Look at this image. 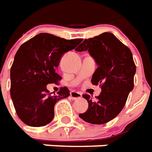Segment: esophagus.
Instances as JSON below:
<instances>
[{
	"label": "esophagus",
	"mask_w": 152,
	"mask_h": 152,
	"mask_svg": "<svg viewBox=\"0 0 152 152\" xmlns=\"http://www.w3.org/2000/svg\"><path fill=\"white\" fill-rule=\"evenodd\" d=\"M70 98L74 100H76V99H80L82 98V94L78 93V92H76V91H71L70 92Z\"/></svg>",
	"instance_id": "esophagus-1"
}]
</instances>
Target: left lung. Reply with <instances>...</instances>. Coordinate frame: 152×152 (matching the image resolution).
<instances>
[{
  "label": "left lung",
  "mask_w": 152,
  "mask_h": 152,
  "mask_svg": "<svg viewBox=\"0 0 152 152\" xmlns=\"http://www.w3.org/2000/svg\"><path fill=\"white\" fill-rule=\"evenodd\" d=\"M86 50L98 66L91 83L95 86L101 84L102 92L96 101L83 94L88 102V109L79 114V117L91 124H106L123 110L129 93L134 88L136 67L132 51L111 33L84 40L77 51Z\"/></svg>",
  "instance_id": "1"
}]
</instances>
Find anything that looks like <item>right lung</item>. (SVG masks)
I'll list each match as a JSON object with an SVG mask.
<instances>
[{
	"label": "right lung",
	"instance_id": "1",
	"mask_svg": "<svg viewBox=\"0 0 152 152\" xmlns=\"http://www.w3.org/2000/svg\"><path fill=\"white\" fill-rule=\"evenodd\" d=\"M83 39L66 40L42 33L20 45L10 69V95L18 117L30 126H43L54 117V106L69 95L61 87L50 95L46 86L61 79L56 73L61 56L77 47Z\"/></svg>",
	"mask_w": 152,
	"mask_h": 152
}]
</instances>
